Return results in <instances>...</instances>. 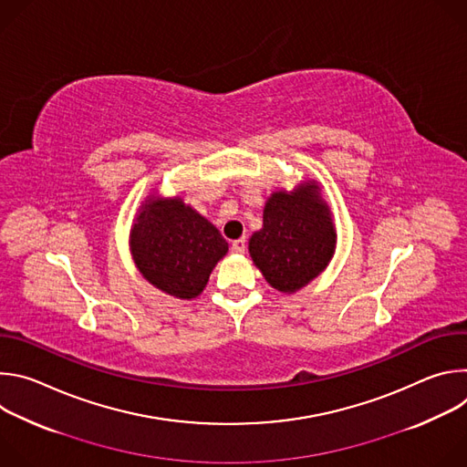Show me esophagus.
Returning <instances> with one entry per match:
<instances>
[{
    "mask_svg": "<svg viewBox=\"0 0 467 467\" xmlns=\"http://www.w3.org/2000/svg\"><path fill=\"white\" fill-rule=\"evenodd\" d=\"M231 249H233V253H238V254H242V253L245 251V238L234 240V242H233V245H231Z\"/></svg>",
    "mask_w": 467,
    "mask_h": 467,
    "instance_id": "34e87169",
    "label": "esophagus"
}]
</instances>
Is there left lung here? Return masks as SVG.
Listing matches in <instances>:
<instances>
[{"mask_svg": "<svg viewBox=\"0 0 467 467\" xmlns=\"http://www.w3.org/2000/svg\"><path fill=\"white\" fill-rule=\"evenodd\" d=\"M337 238L319 182L306 179L268 197L262 229L249 238V254L272 288L296 294L323 274L335 256Z\"/></svg>", "mask_w": 467, "mask_h": 467, "instance_id": "left-lung-1", "label": "left lung"}]
</instances>
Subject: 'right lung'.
Instances as JSON below:
<instances>
[{
	"instance_id": "add662e5",
	"label": "right lung",
	"mask_w": 467,
	"mask_h": 467,
	"mask_svg": "<svg viewBox=\"0 0 467 467\" xmlns=\"http://www.w3.org/2000/svg\"><path fill=\"white\" fill-rule=\"evenodd\" d=\"M129 249L150 285L188 301L205 290L229 244L181 195L162 197L155 192L144 199L132 220Z\"/></svg>"
}]
</instances>
